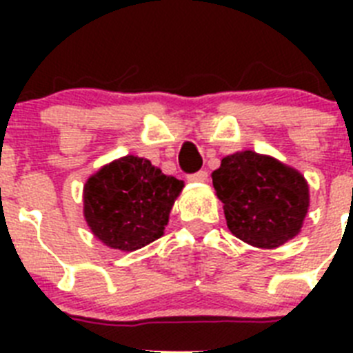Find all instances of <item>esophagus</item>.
<instances>
[{
  "instance_id": "obj_1",
  "label": "esophagus",
  "mask_w": 353,
  "mask_h": 353,
  "mask_svg": "<svg viewBox=\"0 0 353 353\" xmlns=\"http://www.w3.org/2000/svg\"><path fill=\"white\" fill-rule=\"evenodd\" d=\"M187 180H191V182H207V180H208V173L205 170L196 171V173L189 174V176H187Z\"/></svg>"
}]
</instances>
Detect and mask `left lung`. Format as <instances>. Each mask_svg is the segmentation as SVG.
Wrapping results in <instances>:
<instances>
[{
  "label": "left lung",
  "mask_w": 353,
  "mask_h": 353,
  "mask_svg": "<svg viewBox=\"0 0 353 353\" xmlns=\"http://www.w3.org/2000/svg\"><path fill=\"white\" fill-rule=\"evenodd\" d=\"M230 232L256 248L272 249L301 232L310 189L299 171L251 150L228 155L212 173Z\"/></svg>",
  "instance_id": "left-lung-1"
}]
</instances>
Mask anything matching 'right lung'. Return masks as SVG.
I'll return each mask as SVG.
<instances>
[{"instance_id": "add662e5", "label": "right lung", "mask_w": 353, "mask_h": 353, "mask_svg": "<svg viewBox=\"0 0 353 353\" xmlns=\"http://www.w3.org/2000/svg\"><path fill=\"white\" fill-rule=\"evenodd\" d=\"M183 182L146 159L127 155L102 168L84 185V217L105 245L136 251L162 236Z\"/></svg>"}]
</instances>
